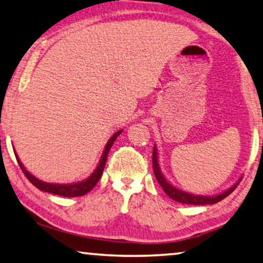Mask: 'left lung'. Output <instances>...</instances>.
I'll return each instance as SVG.
<instances>
[{
  "mask_svg": "<svg viewBox=\"0 0 263 263\" xmlns=\"http://www.w3.org/2000/svg\"><path fill=\"white\" fill-rule=\"evenodd\" d=\"M152 165H153L154 176H156V179L157 181L159 182V185L162 187V191H164L171 199L174 200V201H178L180 203H186V205H213V203L221 201L222 199L228 197V195L236 189L237 185H239V182H236V184L233 185L229 190L224 191L223 193L219 195H214V197H205V195H202L201 197V195H194V194L186 193V192L178 190L166 181V179L162 177V174L160 172L159 164H158L156 146L153 147V152H152Z\"/></svg>",
  "mask_w": 263,
  "mask_h": 263,
  "instance_id": "left-lung-1",
  "label": "left lung"
}]
</instances>
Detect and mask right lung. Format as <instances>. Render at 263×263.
Masks as SVG:
<instances>
[{"label": "right lung", "instance_id": "obj_1", "mask_svg": "<svg viewBox=\"0 0 263 263\" xmlns=\"http://www.w3.org/2000/svg\"><path fill=\"white\" fill-rule=\"evenodd\" d=\"M120 132L122 131H118L116 132L114 136L111 137L109 143L106 144V147L104 149V153H103V157L101 159V162H99L98 167L96 168L95 172L92 173V176L89 177L86 179V180L82 181V182H77V184H71V185H58V184H48V182H43L39 180V179L35 178L32 174H30L28 172V171L24 168V166L22 165V162L20 161L17 154H15L16 156V160H17L18 165L21 170L23 171L24 176L27 177V179L29 181L31 182L32 185L37 189L43 191V192H48V193H51V194H56V195H61V197H68V198H73V197H82V195L86 194L87 192H90L91 190L93 189L97 184L99 179L102 178V174H103V171L104 167H105V164H106V159H107V154H109V151L112 145H114L115 140L117 137L120 135Z\"/></svg>", "mask_w": 263, "mask_h": 263}]
</instances>
